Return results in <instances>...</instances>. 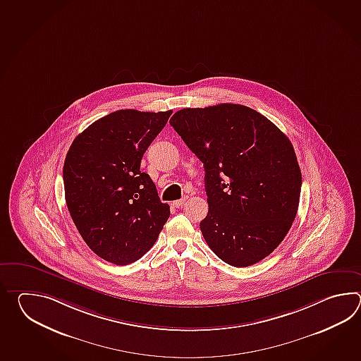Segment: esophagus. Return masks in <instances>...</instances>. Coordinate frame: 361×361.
Here are the masks:
<instances>
[{"label":"esophagus","mask_w":361,"mask_h":361,"mask_svg":"<svg viewBox=\"0 0 361 361\" xmlns=\"http://www.w3.org/2000/svg\"><path fill=\"white\" fill-rule=\"evenodd\" d=\"M187 199H188V197H187V196H185V197H183V199L177 200V201H174V202H173V207H183L184 204H185V201H187Z\"/></svg>","instance_id":"1"}]
</instances>
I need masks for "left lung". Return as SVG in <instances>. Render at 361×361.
I'll return each mask as SVG.
<instances>
[{"label": "left lung", "mask_w": 361, "mask_h": 361, "mask_svg": "<svg viewBox=\"0 0 361 361\" xmlns=\"http://www.w3.org/2000/svg\"><path fill=\"white\" fill-rule=\"evenodd\" d=\"M204 164L209 212L200 228L209 247L233 267L272 253L295 219L302 174L289 138L241 104L184 108L170 118Z\"/></svg>", "instance_id": "obj_1"}]
</instances>
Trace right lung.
<instances>
[{
	"mask_svg": "<svg viewBox=\"0 0 361 361\" xmlns=\"http://www.w3.org/2000/svg\"><path fill=\"white\" fill-rule=\"evenodd\" d=\"M173 111L120 109L78 134L63 182L69 214L85 243L104 261L125 266L154 246L170 207L140 161Z\"/></svg>",
	"mask_w": 361,
	"mask_h": 361,
	"instance_id": "add662e5",
	"label": "right lung"
}]
</instances>
